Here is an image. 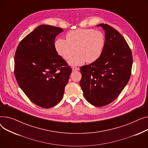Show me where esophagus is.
<instances>
[{
	"mask_svg": "<svg viewBox=\"0 0 148 148\" xmlns=\"http://www.w3.org/2000/svg\"><path fill=\"white\" fill-rule=\"evenodd\" d=\"M72 70H73V71H78V70H79V68H77V67H75V66H73V67H72Z\"/></svg>",
	"mask_w": 148,
	"mask_h": 148,
	"instance_id": "esophagus-1",
	"label": "esophagus"
}]
</instances>
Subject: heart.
<instances>
[{
  "mask_svg": "<svg viewBox=\"0 0 148 148\" xmlns=\"http://www.w3.org/2000/svg\"><path fill=\"white\" fill-rule=\"evenodd\" d=\"M66 40L59 38L55 49L59 56L65 60L71 59L77 52L78 54L70 60L72 65H79L84 62L93 63L101 56L105 46V36L102 32L92 29H80L67 34Z\"/></svg>",
  "mask_w": 148,
  "mask_h": 148,
  "instance_id": "b5f03b06",
  "label": "heart"
}]
</instances>
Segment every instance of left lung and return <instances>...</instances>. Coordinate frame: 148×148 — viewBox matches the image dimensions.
Wrapping results in <instances>:
<instances>
[{
    "instance_id": "left-lung-1",
    "label": "left lung",
    "mask_w": 148,
    "mask_h": 148,
    "mask_svg": "<svg viewBox=\"0 0 148 148\" xmlns=\"http://www.w3.org/2000/svg\"><path fill=\"white\" fill-rule=\"evenodd\" d=\"M105 31V46L101 57L80 67V86L84 98L93 106L103 107L118 97L128 82L133 56L128 44L118 31L99 24Z\"/></svg>"
}]
</instances>
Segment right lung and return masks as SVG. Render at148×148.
<instances>
[{"mask_svg": "<svg viewBox=\"0 0 148 148\" xmlns=\"http://www.w3.org/2000/svg\"><path fill=\"white\" fill-rule=\"evenodd\" d=\"M60 27L42 25L20 41L14 56V74L20 88L35 104L44 108L63 98L72 69L58 55L54 40Z\"/></svg>", "mask_w": 148, "mask_h": 148, "instance_id": "add662e5", "label": "right lung"}]
</instances>
